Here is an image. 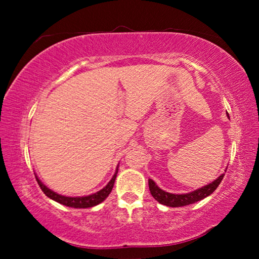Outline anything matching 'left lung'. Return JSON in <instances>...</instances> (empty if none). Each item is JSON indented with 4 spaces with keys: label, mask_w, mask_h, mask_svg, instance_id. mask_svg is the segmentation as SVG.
Listing matches in <instances>:
<instances>
[{
    "label": "left lung",
    "mask_w": 259,
    "mask_h": 259,
    "mask_svg": "<svg viewBox=\"0 0 259 259\" xmlns=\"http://www.w3.org/2000/svg\"><path fill=\"white\" fill-rule=\"evenodd\" d=\"M226 172V169H225ZM225 173H223L218 177L217 179H214L213 182H211L207 185L203 187H199V189L192 191V192L189 193H169L166 192V191L161 190L157 184H155L152 179H148V187H150L151 194L158 203L162 205H166V206L169 207H180V206H186V205L193 204L196 201H199L204 198L210 196V194L213 193L215 191L219 184L224 178Z\"/></svg>",
    "instance_id": "obj_1"
}]
</instances>
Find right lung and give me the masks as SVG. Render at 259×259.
I'll use <instances>...</instances> for the list:
<instances>
[{
	"mask_svg": "<svg viewBox=\"0 0 259 259\" xmlns=\"http://www.w3.org/2000/svg\"><path fill=\"white\" fill-rule=\"evenodd\" d=\"M116 175H118V167H116L114 176L112 177V179L109 180L108 184L104 187V189H101L100 191H98V192L95 193L88 194V196H82V197L62 196V194L56 193L53 190L49 189V187L46 186L45 184L38 179V177L36 175H35V178H36L37 184L40 185L41 190L44 191V193L48 198H51V199L58 201V203L65 205V206H69L74 208H87V207H93L95 205L102 203V201L108 197V194L111 193L113 186H114Z\"/></svg>",
	"mask_w": 259,
	"mask_h": 259,
	"instance_id": "obj_1",
	"label": "right lung"
}]
</instances>
